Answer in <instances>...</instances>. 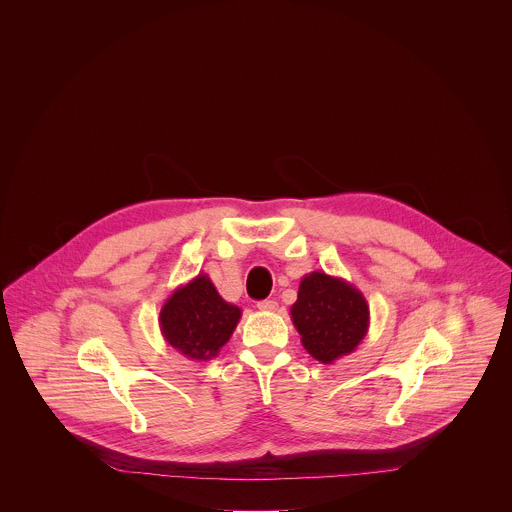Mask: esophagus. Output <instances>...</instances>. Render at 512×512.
I'll use <instances>...</instances> for the list:
<instances>
[{"label": "esophagus", "mask_w": 512, "mask_h": 512, "mask_svg": "<svg viewBox=\"0 0 512 512\" xmlns=\"http://www.w3.org/2000/svg\"><path fill=\"white\" fill-rule=\"evenodd\" d=\"M276 307H278V303H276L274 299H265V301H259V303H257V309H259V311H265V313L276 311Z\"/></svg>", "instance_id": "34e87169"}]
</instances>
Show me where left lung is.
<instances>
[{
    "mask_svg": "<svg viewBox=\"0 0 512 512\" xmlns=\"http://www.w3.org/2000/svg\"><path fill=\"white\" fill-rule=\"evenodd\" d=\"M290 315L307 353L324 365L353 353L370 326L365 295L320 270L301 278Z\"/></svg>",
    "mask_w": 512,
    "mask_h": 512,
    "instance_id": "8db88e82",
    "label": "left lung"
}]
</instances>
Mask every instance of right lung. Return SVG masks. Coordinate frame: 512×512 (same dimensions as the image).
I'll return each instance as SVG.
<instances>
[{
	"instance_id": "add662e5",
	"label": "right lung",
	"mask_w": 512,
	"mask_h": 512,
	"mask_svg": "<svg viewBox=\"0 0 512 512\" xmlns=\"http://www.w3.org/2000/svg\"><path fill=\"white\" fill-rule=\"evenodd\" d=\"M242 309L224 301L207 274L176 288L159 313L161 334L190 361H209L230 340Z\"/></svg>"
}]
</instances>
